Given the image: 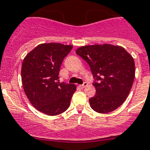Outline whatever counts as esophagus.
<instances>
[{
	"label": "esophagus",
	"mask_w": 150,
	"mask_h": 150,
	"mask_svg": "<svg viewBox=\"0 0 150 150\" xmlns=\"http://www.w3.org/2000/svg\"><path fill=\"white\" fill-rule=\"evenodd\" d=\"M80 87L81 88H84L85 87H86V86H88V82H86V81H85L82 85H80Z\"/></svg>",
	"instance_id": "1"
}]
</instances>
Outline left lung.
I'll return each instance as SVG.
<instances>
[{
  "instance_id": "8db88e82",
  "label": "left lung",
  "mask_w": 150,
  "mask_h": 150,
  "mask_svg": "<svg viewBox=\"0 0 150 150\" xmlns=\"http://www.w3.org/2000/svg\"><path fill=\"white\" fill-rule=\"evenodd\" d=\"M76 54L90 66L96 90L89 99L98 113L115 110L126 101L135 79L133 58L120 46L108 44L79 47Z\"/></svg>"
}]
</instances>
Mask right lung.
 I'll return each instance as SVG.
<instances>
[{
	"label": "right lung",
	"instance_id": "right-lung-1",
	"mask_svg": "<svg viewBox=\"0 0 150 150\" xmlns=\"http://www.w3.org/2000/svg\"><path fill=\"white\" fill-rule=\"evenodd\" d=\"M72 47L60 43L41 44L23 61L24 92L33 106L47 115L64 112L76 91L74 84L58 81L62 63Z\"/></svg>",
	"mask_w": 150,
	"mask_h": 150
}]
</instances>
